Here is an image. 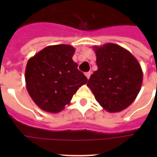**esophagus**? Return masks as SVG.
<instances>
[{
    "label": "esophagus",
    "mask_w": 157,
    "mask_h": 157,
    "mask_svg": "<svg viewBox=\"0 0 157 157\" xmlns=\"http://www.w3.org/2000/svg\"><path fill=\"white\" fill-rule=\"evenodd\" d=\"M85 75H86V76L87 77V79H89L90 77L91 71H88V72H86V73H85Z\"/></svg>",
    "instance_id": "1"
}]
</instances>
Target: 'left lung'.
<instances>
[{
	"label": "left lung",
	"instance_id": "left-lung-1",
	"mask_svg": "<svg viewBox=\"0 0 157 157\" xmlns=\"http://www.w3.org/2000/svg\"><path fill=\"white\" fill-rule=\"evenodd\" d=\"M94 50L98 70L87 86L103 109L121 112L135 100L141 90V66L129 51L113 43L94 46Z\"/></svg>",
	"mask_w": 157,
	"mask_h": 157
}]
</instances>
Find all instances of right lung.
I'll use <instances>...</instances> for the list:
<instances>
[{
	"label": "right lung",
	"mask_w": 157,
	"mask_h": 157,
	"mask_svg": "<svg viewBox=\"0 0 157 157\" xmlns=\"http://www.w3.org/2000/svg\"><path fill=\"white\" fill-rule=\"evenodd\" d=\"M75 48L69 45H49L28 59L26 87L40 109L58 113L69 105L87 78L72 60Z\"/></svg>",
	"instance_id": "1"
}]
</instances>
